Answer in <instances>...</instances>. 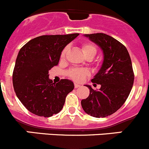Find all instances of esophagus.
Wrapping results in <instances>:
<instances>
[{
	"label": "esophagus",
	"mask_w": 149,
	"mask_h": 149,
	"mask_svg": "<svg viewBox=\"0 0 149 149\" xmlns=\"http://www.w3.org/2000/svg\"><path fill=\"white\" fill-rule=\"evenodd\" d=\"M79 87H80V85H79V84L74 83V88H79Z\"/></svg>",
	"instance_id": "obj_1"
}]
</instances>
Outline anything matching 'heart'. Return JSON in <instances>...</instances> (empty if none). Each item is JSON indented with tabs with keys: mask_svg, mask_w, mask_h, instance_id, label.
I'll list each match as a JSON object with an SVG mask.
<instances>
[{
	"mask_svg": "<svg viewBox=\"0 0 149 149\" xmlns=\"http://www.w3.org/2000/svg\"><path fill=\"white\" fill-rule=\"evenodd\" d=\"M81 47H82V52L87 58H93L96 55L98 49L94 44L90 42H84L81 45ZM68 51L69 46L64 47V49L61 51V55H60V59L64 60ZM67 75L73 80L80 82V81L83 80L86 77L89 76L90 72L88 70H84V69H72V70H69Z\"/></svg>",
	"mask_w": 149,
	"mask_h": 149,
	"instance_id": "1",
	"label": "heart"
}]
</instances>
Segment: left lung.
<instances>
[{"label": "left lung", "mask_w": 149, "mask_h": 149, "mask_svg": "<svg viewBox=\"0 0 149 149\" xmlns=\"http://www.w3.org/2000/svg\"><path fill=\"white\" fill-rule=\"evenodd\" d=\"M85 36L102 49L104 61L91 80L101 85V88L95 91L87 85L90 95L81 101V105L92 117H108L116 112L129 96L134 82L132 61L126 47L112 37L104 33Z\"/></svg>", "instance_id": "obj_1"}]
</instances>
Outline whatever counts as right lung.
<instances>
[{
  "label": "right lung",
  "instance_id": "1",
  "mask_svg": "<svg viewBox=\"0 0 149 149\" xmlns=\"http://www.w3.org/2000/svg\"><path fill=\"white\" fill-rule=\"evenodd\" d=\"M78 35H42L20 49L13 72V85L19 101L32 114L49 117L62 109L74 84L67 79L54 83L48 78V71L58 65L62 50Z\"/></svg>",
  "mask_w": 149,
  "mask_h": 149
}]
</instances>
